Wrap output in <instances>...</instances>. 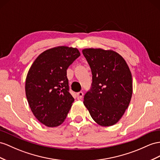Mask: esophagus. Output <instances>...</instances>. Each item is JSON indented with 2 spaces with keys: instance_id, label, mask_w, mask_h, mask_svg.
I'll return each instance as SVG.
<instances>
[{
  "instance_id": "34e87169",
  "label": "esophagus",
  "mask_w": 160,
  "mask_h": 160,
  "mask_svg": "<svg viewBox=\"0 0 160 160\" xmlns=\"http://www.w3.org/2000/svg\"><path fill=\"white\" fill-rule=\"evenodd\" d=\"M76 95H77V97H78V99H82V97H83L84 93L80 91V92H77Z\"/></svg>"
}]
</instances>
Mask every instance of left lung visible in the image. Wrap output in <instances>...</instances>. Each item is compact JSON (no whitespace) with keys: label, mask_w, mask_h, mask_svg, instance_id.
Returning a JSON list of instances; mask_svg holds the SVG:
<instances>
[{"label":"left lung","mask_w":160,"mask_h":160,"mask_svg":"<svg viewBox=\"0 0 160 160\" xmlns=\"http://www.w3.org/2000/svg\"><path fill=\"white\" fill-rule=\"evenodd\" d=\"M82 53L92 75L84 104L98 124L112 126L124 115L132 97L130 69L123 57L113 51L86 48Z\"/></svg>","instance_id":"1"}]
</instances>
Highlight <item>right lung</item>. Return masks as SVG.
Instances as JSON below:
<instances>
[{
  "mask_svg": "<svg viewBox=\"0 0 160 160\" xmlns=\"http://www.w3.org/2000/svg\"><path fill=\"white\" fill-rule=\"evenodd\" d=\"M80 53L76 48L58 47L43 52L28 73L26 95L34 116L48 127L66 118L74 99L69 93L67 69Z\"/></svg>",
  "mask_w": 160,
  "mask_h": 160,
  "instance_id": "add662e5",
  "label": "right lung"
}]
</instances>
